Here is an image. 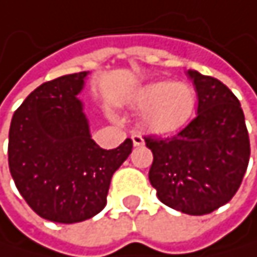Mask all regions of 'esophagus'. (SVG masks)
<instances>
[{
    "label": "esophagus",
    "mask_w": 257,
    "mask_h": 257,
    "mask_svg": "<svg viewBox=\"0 0 257 257\" xmlns=\"http://www.w3.org/2000/svg\"><path fill=\"white\" fill-rule=\"evenodd\" d=\"M133 143H134V146H143L145 145V139L140 136V134H133Z\"/></svg>",
    "instance_id": "esophagus-1"
}]
</instances>
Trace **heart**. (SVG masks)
Returning <instances> with one entry per match:
<instances>
[{
    "label": "heart",
    "mask_w": 257,
    "mask_h": 257,
    "mask_svg": "<svg viewBox=\"0 0 257 257\" xmlns=\"http://www.w3.org/2000/svg\"><path fill=\"white\" fill-rule=\"evenodd\" d=\"M198 102L196 89L187 82L158 80L140 89L136 103L143 111L146 130L171 134L183 127L193 115Z\"/></svg>",
    "instance_id": "heart-1"
}]
</instances>
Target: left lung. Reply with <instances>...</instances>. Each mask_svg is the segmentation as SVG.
Masks as SVG:
<instances>
[{"instance_id": "8db88e82", "label": "left lung", "mask_w": 257, "mask_h": 257, "mask_svg": "<svg viewBox=\"0 0 257 257\" xmlns=\"http://www.w3.org/2000/svg\"><path fill=\"white\" fill-rule=\"evenodd\" d=\"M198 115L174 137L146 136L154 161L149 181L163 204L187 215H207L239 189L250 160L241 103L218 79L189 71Z\"/></svg>"}]
</instances>
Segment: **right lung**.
<instances>
[{
	"instance_id": "1",
	"label": "right lung",
	"mask_w": 257,
	"mask_h": 257,
	"mask_svg": "<svg viewBox=\"0 0 257 257\" xmlns=\"http://www.w3.org/2000/svg\"><path fill=\"white\" fill-rule=\"evenodd\" d=\"M88 73L38 86L12 117L9 168L26 203L41 218L73 224L106 206L114 172L133 151L126 139L106 151L91 139L77 94Z\"/></svg>"
}]
</instances>
